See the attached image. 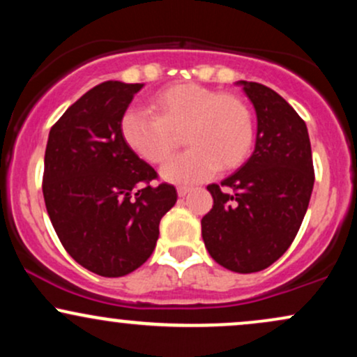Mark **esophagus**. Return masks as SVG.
Returning <instances> with one entry per match:
<instances>
[{
    "mask_svg": "<svg viewBox=\"0 0 357 357\" xmlns=\"http://www.w3.org/2000/svg\"><path fill=\"white\" fill-rule=\"evenodd\" d=\"M190 191H191V188H188V186H179L178 188V195L179 196H186Z\"/></svg>",
    "mask_w": 357,
    "mask_h": 357,
    "instance_id": "1",
    "label": "esophagus"
}]
</instances>
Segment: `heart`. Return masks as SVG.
I'll list each match as a JSON object with an SVG mask.
<instances>
[{
	"mask_svg": "<svg viewBox=\"0 0 357 357\" xmlns=\"http://www.w3.org/2000/svg\"><path fill=\"white\" fill-rule=\"evenodd\" d=\"M121 132L127 147L151 166L171 161L183 136L191 149L167 165L162 176L195 183L215 169L227 173L247 161L255 142V121L247 102L235 93L184 82L153 93L149 112L127 110Z\"/></svg>",
	"mask_w": 357,
	"mask_h": 357,
	"instance_id": "b5f03b06",
	"label": "heart"
}]
</instances>
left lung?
I'll return each instance as SVG.
<instances>
[{"mask_svg":"<svg viewBox=\"0 0 357 357\" xmlns=\"http://www.w3.org/2000/svg\"><path fill=\"white\" fill-rule=\"evenodd\" d=\"M257 110L252 158L220 184L202 220L204 247L221 267L252 273L270 267L296 238L314 188L305 122L275 90L240 82Z\"/></svg>","mask_w":357,"mask_h":357,"instance_id":"obj_1","label":"left lung"}]
</instances>
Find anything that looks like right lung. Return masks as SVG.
<instances>
[{"label":"right lung","mask_w":357,"mask_h":357,"mask_svg":"<svg viewBox=\"0 0 357 357\" xmlns=\"http://www.w3.org/2000/svg\"><path fill=\"white\" fill-rule=\"evenodd\" d=\"M144 84L107 80L65 110L48 134L43 198L56 235L77 264L122 277L154 252L173 184L126 144L121 121Z\"/></svg>","instance_id":"right-lung-1"}]
</instances>
